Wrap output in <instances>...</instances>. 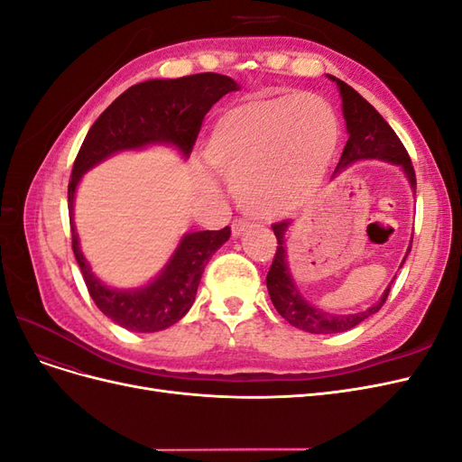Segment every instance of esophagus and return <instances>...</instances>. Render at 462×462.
Instances as JSON below:
<instances>
[{
    "instance_id": "obj_1",
    "label": "esophagus",
    "mask_w": 462,
    "mask_h": 462,
    "mask_svg": "<svg viewBox=\"0 0 462 462\" xmlns=\"http://www.w3.org/2000/svg\"><path fill=\"white\" fill-rule=\"evenodd\" d=\"M248 227V221H245V219H235L233 221V226H231V233H233V236H239V235H243V231Z\"/></svg>"
}]
</instances>
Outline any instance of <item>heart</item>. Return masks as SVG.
I'll use <instances>...</instances> for the list:
<instances>
[{
    "label": "heart",
    "mask_w": 462,
    "mask_h": 462,
    "mask_svg": "<svg viewBox=\"0 0 462 462\" xmlns=\"http://www.w3.org/2000/svg\"><path fill=\"white\" fill-rule=\"evenodd\" d=\"M337 143V116L319 96H256L223 111L204 153L246 212L279 217L321 183Z\"/></svg>",
    "instance_id": "1"
}]
</instances>
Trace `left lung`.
Returning a JSON list of instances; mask_svg holds the SVG:
<instances>
[{
    "label": "left lung",
    "mask_w": 462,
    "mask_h": 462,
    "mask_svg": "<svg viewBox=\"0 0 462 462\" xmlns=\"http://www.w3.org/2000/svg\"><path fill=\"white\" fill-rule=\"evenodd\" d=\"M329 79L339 88V96L343 102V117H345L346 133H348V141L343 148L341 160L337 167H335L333 175L345 171L348 165L358 160H382V162L399 165L402 173L407 175L412 192H416V175H414L412 162L409 158L407 148L402 146L395 131L389 127V123L377 114L375 107L368 104L353 87H348L346 82L335 79L331 75ZM287 227H289V221H279L272 226L277 236V250H275L268 277H265V285H268V292L275 310L282 314L291 326L309 333H319V335L341 333L346 329H353L355 326L360 324V321H365L366 318H370L372 314H375L382 309L383 302L387 300L391 285L385 289L383 297L374 306H370V309L365 312H356V314H345V316L329 314L316 309L314 304L306 300L302 297V292L297 289L295 282H292V275L287 265V239H285ZM411 246L412 245H409L407 256L411 253ZM407 256H404V260H407Z\"/></svg>",
    "instance_id": "1"
}]
</instances>
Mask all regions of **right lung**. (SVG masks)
Returning <instances> with one entry per match:
<instances>
[{"instance_id":"1","label":"right lung","mask_w":462,"mask_h":462,"mask_svg":"<svg viewBox=\"0 0 462 462\" xmlns=\"http://www.w3.org/2000/svg\"><path fill=\"white\" fill-rule=\"evenodd\" d=\"M233 90H239V85L217 73L138 82L125 90L94 121L77 153L67 190L73 253L97 309L125 329L153 333L173 326L183 318L197 297L206 263L223 243H227L231 229L223 227L219 231L183 235L165 268L144 287H107L92 273L90 263L82 256L79 233L73 223V202L80 177L111 153L138 150L150 144H171L189 158L204 116L219 97Z\"/></svg>"}]
</instances>
